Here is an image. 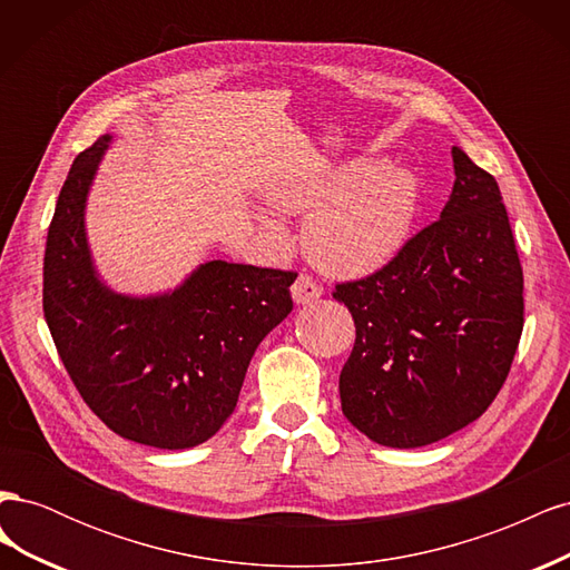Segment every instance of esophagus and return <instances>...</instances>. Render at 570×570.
Here are the masks:
<instances>
[{"instance_id": "34e87169", "label": "esophagus", "mask_w": 570, "mask_h": 570, "mask_svg": "<svg viewBox=\"0 0 570 570\" xmlns=\"http://www.w3.org/2000/svg\"><path fill=\"white\" fill-rule=\"evenodd\" d=\"M321 295H323V287L314 278H308V275H299L295 285H292V299L302 306L316 302Z\"/></svg>"}]
</instances>
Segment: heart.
<instances>
[{
  "mask_svg": "<svg viewBox=\"0 0 570 570\" xmlns=\"http://www.w3.org/2000/svg\"><path fill=\"white\" fill-rule=\"evenodd\" d=\"M421 195V178L411 168L361 159L283 180L271 189V202L287 214H308L304 249L321 271L358 278L381 271L406 247ZM266 228L281 233L271 220Z\"/></svg>",
  "mask_w": 570,
  "mask_h": 570,
  "instance_id": "1",
  "label": "heart"
}]
</instances>
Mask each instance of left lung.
<instances>
[{"instance_id": "left-lung-1", "label": "left lung", "mask_w": 570, "mask_h": 570, "mask_svg": "<svg viewBox=\"0 0 570 570\" xmlns=\"http://www.w3.org/2000/svg\"><path fill=\"white\" fill-rule=\"evenodd\" d=\"M440 220L364 281L342 283L356 325L342 413L368 440L413 450L480 419L523 333V268L497 180L454 147Z\"/></svg>"}]
</instances>
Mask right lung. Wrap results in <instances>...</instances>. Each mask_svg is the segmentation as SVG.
Instances as JSON below:
<instances>
[{"label": "right lung", "instance_id": "1", "mask_svg": "<svg viewBox=\"0 0 570 570\" xmlns=\"http://www.w3.org/2000/svg\"><path fill=\"white\" fill-rule=\"evenodd\" d=\"M111 135L80 151L47 233L42 306L63 366L116 435L189 450L235 411L249 361L292 312L297 273L206 262L161 295L132 297L99 278L85 206Z\"/></svg>", "mask_w": 570, "mask_h": 570}]
</instances>
